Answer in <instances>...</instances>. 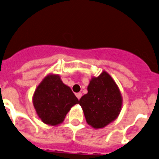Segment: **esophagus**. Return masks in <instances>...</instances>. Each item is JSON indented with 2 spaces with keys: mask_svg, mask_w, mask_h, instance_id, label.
<instances>
[{
  "mask_svg": "<svg viewBox=\"0 0 159 159\" xmlns=\"http://www.w3.org/2000/svg\"><path fill=\"white\" fill-rule=\"evenodd\" d=\"M75 95H76L77 98H78V99H80V98H81V95H82V94L80 93V92H79V93H76Z\"/></svg>",
  "mask_w": 159,
  "mask_h": 159,
  "instance_id": "obj_1",
  "label": "esophagus"
}]
</instances>
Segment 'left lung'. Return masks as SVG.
Listing matches in <instances>:
<instances>
[{
    "mask_svg": "<svg viewBox=\"0 0 159 159\" xmlns=\"http://www.w3.org/2000/svg\"><path fill=\"white\" fill-rule=\"evenodd\" d=\"M122 103L120 89L106 71L92 78L88 93L79 100L86 122L95 129L103 128L115 120L120 112Z\"/></svg>",
    "mask_w": 159,
    "mask_h": 159,
    "instance_id": "1",
    "label": "left lung"
}]
</instances>
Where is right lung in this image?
<instances>
[{"label":"right lung","instance_id":"right-lung-1","mask_svg":"<svg viewBox=\"0 0 159 159\" xmlns=\"http://www.w3.org/2000/svg\"><path fill=\"white\" fill-rule=\"evenodd\" d=\"M38 116L46 124L57 126L64 121L78 99L57 75H49L38 85L32 97Z\"/></svg>","mask_w":159,"mask_h":159}]
</instances>
